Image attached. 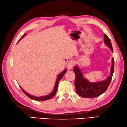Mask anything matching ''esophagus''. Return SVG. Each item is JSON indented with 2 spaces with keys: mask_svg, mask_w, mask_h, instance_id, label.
Wrapping results in <instances>:
<instances>
[{
  "mask_svg": "<svg viewBox=\"0 0 127 127\" xmlns=\"http://www.w3.org/2000/svg\"><path fill=\"white\" fill-rule=\"evenodd\" d=\"M74 64V62L73 60L69 61L67 64V68L68 69H71Z\"/></svg>",
  "mask_w": 127,
  "mask_h": 127,
  "instance_id": "esophagus-1",
  "label": "esophagus"
}]
</instances>
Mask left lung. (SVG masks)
<instances>
[{
	"mask_svg": "<svg viewBox=\"0 0 127 127\" xmlns=\"http://www.w3.org/2000/svg\"><path fill=\"white\" fill-rule=\"evenodd\" d=\"M104 43L113 52L111 40L106 34H104ZM73 72L76 74L74 86L77 94L83 97H95L103 94L108 88L110 84L114 71V59H112L111 73L109 76L103 80L96 82H90L84 78L81 69L78 65L74 67Z\"/></svg>",
	"mask_w": 127,
	"mask_h": 127,
	"instance_id": "left-lung-1",
	"label": "left lung"
}]
</instances>
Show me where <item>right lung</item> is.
Listing matches in <instances>:
<instances>
[{
	"label": "right lung",
	"instance_id": "1",
	"mask_svg": "<svg viewBox=\"0 0 127 127\" xmlns=\"http://www.w3.org/2000/svg\"><path fill=\"white\" fill-rule=\"evenodd\" d=\"M25 35H26V34H24V35H23L22 37H21V38L20 39V40L18 41V42H19V41L21 39H22L23 38H24ZM66 72H67V69L65 68L63 72H61V73L58 75V77H57V79H56V82H55V85H54L53 90L52 91V92L50 93V94H49L48 95H44V96H33V95H31L30 94H28V93H27L25 91V90H24V89H23L21 87L20 85V87L21 88V89H22L23 92H24L28 97H29L30 98H31V99H32L33 100H37V101H44V100H49V99H51V98H52L54 96V95H55L56 93V91H57V89H58V84H59V81H60V80L61 79V78H63V77L64 76V74L66 73Z\"/></svg>",
	"mask_w": 127,
	"mask_h": 127
}]
</instances>
